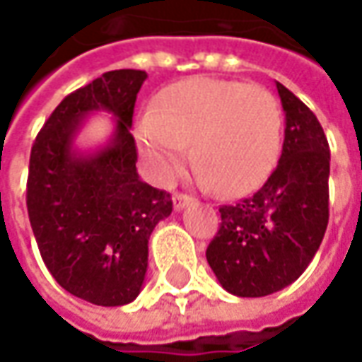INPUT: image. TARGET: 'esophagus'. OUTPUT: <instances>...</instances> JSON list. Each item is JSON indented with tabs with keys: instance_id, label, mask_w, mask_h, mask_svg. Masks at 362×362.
<instances>
[{
	"instance_id": "obj_1",
	"label": "esophagus",
	"mask_w": 362,
	"mask_h": 362,
	"mask_svg": "<svg viewBox=\"0 0 362 362\" xmlns=\"http://www.w3.org/2000/svg\"><path fill=\"white\" fill-rule=\"evenodd\" d=\"M172 204H174V210H176V212H180V210H184L188 204H192V198L186 196V194H174V196H172Z\"/></svg>"
}]
</instances>
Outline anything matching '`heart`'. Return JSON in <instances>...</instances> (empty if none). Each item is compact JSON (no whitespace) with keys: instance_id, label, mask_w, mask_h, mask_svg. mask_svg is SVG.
Returning a JSON list of instances; mask_svg holds the SVG:
<instances>
[{"instance_id":"obj_1","label":"heart","mask_w":362,"mask_h":362,"mask_svg":"<svg viewBox=\"0 0 362 362\" xmlns=\"http://www.w3.org/2000/svg\"><path fill=\"white\" fill-rule=\"evenodd\" d=\"M136 138L156 182L180 174L192 142L198 180L243 196L262 186L279 162L282 112L264 88L196 76L160 92Z\"/></svg>"}]
</instances>
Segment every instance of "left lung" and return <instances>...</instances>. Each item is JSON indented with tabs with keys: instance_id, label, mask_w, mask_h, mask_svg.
<instances>
[{
	"instance_id": "1",
	"label": "left lung",
	"mask_w": 362,
	"mask_h": 362,
	"mask_svg": "<svg viewBox=\"0 0 362 362\" xmlns=\"http://www.w3.org/2000/svg\"><path fill=\"white\" fill-rule=\"evenodd\" d=\"M284 110L279 166L264 186L238 204L220 208V228L206 260L224 291L267 296L293 284L329 224L330 150L317 116L276 81Z\"/></svg>"
}]
</instances>
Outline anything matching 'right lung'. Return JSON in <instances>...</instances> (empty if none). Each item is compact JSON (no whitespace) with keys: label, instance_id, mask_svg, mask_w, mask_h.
Returning <instances> with one entry per match:
<instances>
[{"label":"right lung","instance_id":"add662e5","mask_svg":"<svg viewBox=\"0 0 362 362\" xmlns=\"http://www.w3.org/2000/svg\"><path fill=\"white\" fill-rule=\"evenodd\" d=\"M148 74L114 69L66 95L37 134L30 156L28 214L45 267L69 294L122 306L142 291L148 240L172 214L168 192L140 180L132 116ZM117 118L104 146L80 151L90 113Z\"/></svg>","mask_w":362,"mask_h":362}]
</instances>
